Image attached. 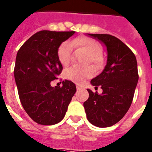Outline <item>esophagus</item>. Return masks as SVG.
<instances>
[{"label": "esophagus", "mask_w": 152, "mask_h": 152, "mask_svg": "<svg viewBox=\"0 0 152 152\" xmlns=\"http://www.w3.org/2000/svg\"><path fill=\"white\" fill-rule=\"evenodd\" d=\"M76 87H77V90H81V89H83V87H82L81 86L78 85V84H77V86H76Z\"/></svg>", "instance_id": "esophagus-1"}]
</instances>
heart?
Masks as SVG:
<instances>
[{"label":"heart","instance_id":"obj_1","mask_svg":"<svg viewBox=\"0 0 152 152\" xmlns=\"http://www.w3.org/2000/svg\"><path fill=\"white\" fill-rule=\"evenodd\" d=\"M73 45L78 46L79 47L85 51L88 55L89 60L92 63H95L97 60V57L101 54L102 47L98 42L90 37H81L75 39L72 41ZM71 53H72V44L69 41H65L58 48L57 55L62 65H67L70 62ZM93 75V70L90 68L79 69L77 67H70L65 71V77L72 80L75 83H83L87 78Z\"/></svg>","mask_w":152,"mask_h":152}]
</instances>
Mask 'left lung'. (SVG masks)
Segmentation results:
<instances>
[{
    "instance_id": "obj_1",
    "label": "left lung",
    "mask_w": 152,
    "mask_h": 152,
    "mask_svg": "<svg viewBox=\"0 0 152 152\" xmlns=\"http://www.w3.org/2000/svg\"><path fill=\"white\" fill-rule=\"evenodd\" d=\"M107 50L105 69L90 81L102 89L99 94L87 89L89 98L83 107L90 123L98 127L113 126L124 118L131 105L139 80L134 53L121 40L110 34H87Z\"/></svg>"
}]
</instances>
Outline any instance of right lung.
I'll return each mask as SVG.
<instances>
[{
  "mask_svg": "<svg viewBox=\"0 0 152 152\" xmlns=\"http://www.w3.org/2000/svg\"><path fill=\"white\" fill-rule=\"evenodd\" d=\"M75 33L41 31L28 39L17 53L14 77L19 99L28 115L39 124L60 122L76 92L71 80H63L61 87L50 85L62 71L58 48Z\"/></svg>",
  "mask_w": 152,
  "mask_h": 152,
  "instance_id": "1",
  "label": "right lung"
}]
</instances>
